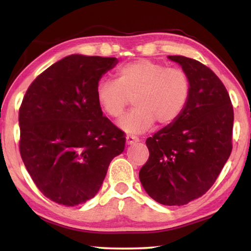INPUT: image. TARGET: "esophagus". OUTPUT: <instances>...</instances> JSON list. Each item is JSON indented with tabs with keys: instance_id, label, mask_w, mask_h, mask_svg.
Listing matches in <instances>:
<instances>
[{
	"instance_id": "34e87169",
	"label": "esophagus",
	"mask_w": 251,
	"mask_h": 251,
	"mask_svg": "<svg viewBox=\"0 0 251 251\" xmlns=\"http://www.w3.org/2000/svg\"><path fill=\"white\" fill-rule=\"evenodd\" d=\"M139 139L136 137V136H131V135H127L126 136V144L127 145H133L135 143H138Z\"/></svg>"
}]
</instances>
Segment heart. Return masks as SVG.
Returning <instances> with one entry per match:
<instances>
[{
    "label": "heart",
    "instance_id": "1",
    "mask_svg": "<svg viewBox=\"0 0 251 251\" xmlns=\"http://www.w3.org/2000/svg\"><path fill=\"white\" fill-rule=\"evenodd\" d=\"M115 79H100L96 99L104 113L120 117L133 96L135 108L125 115L118 126L128 134H141L157 122L171 125L180 116L190 92L186 73L151 59L142 58L121 66Z\"/></svg>",
    "mask_w": 251,
    "mask_h": 251
}]
</instances>
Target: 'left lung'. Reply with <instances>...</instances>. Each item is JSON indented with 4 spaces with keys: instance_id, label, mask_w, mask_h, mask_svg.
<instances>
[{
    "instance_id": "1",
    "label": "left lung",
    "mask_w": 251,
    "mask_h": 251,
    "mask_svg": "<svg viewBox=\"0 0 251 251\" xmlns=\"http://www.w3.org/2000/svg\"><path fill=\"white\" fill-rule=\"evenodd\" d=\"M181 66L190 92L180 116L148 137L150 158L139 180L161 205L181 206L201 197L231 152L233 109L226 87L196 59L168 56Z\"/></svg>"
}]
</instances>
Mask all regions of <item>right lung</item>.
<instances>
[{
    "label": "right lung",
    "instance_id": "obj_1",
    "mask_svg": "<svg viewBox=\"0 0 251 251\" xmlns=\"http://www.w3.org/2000/svg\"><path fill=\"white\" fill-rule=\"evenodd\" d=\"M116 57L73 54L29 85L19 113L20 151L37 188L76 206L99 193L110 161L125 148L121 129L103 116L96 86Z\"/></svg>",
    "mask_w": 251,
    "mask_h": 251
}]
</instances>
